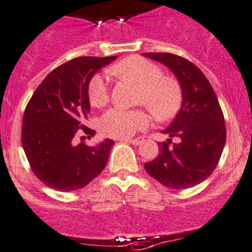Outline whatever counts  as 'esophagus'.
<instances>
[{
	"instance_id": "1",
	"label": "esophagus",
	"mask_w": 252,
	"mask_h": 252,
	"mask_svg": "<svg viewBox=\"0 0 252 252\" xmlns=\"http://www.w3.org/2000/svg\"><path fill=\"white\" fill-rule=\"evenodd\" d=\"M123 142H126V143H130V144L133 145H139L140 143L143 142L142 138H137V139H122Z\"/></svg>"
}]
</instances>
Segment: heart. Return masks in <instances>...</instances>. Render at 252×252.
Wrapping results in <instances>:
<instances>
[{"instance_id": "heart-1", "label": "heart", "mask_w": 252, "mask_h": 252, "mask_svg": "<svg viewBox=\"0 0 252 252\" xmlns=\"http://www.w3.org/2000/svg\"><path fill=\"white\" fill-rule=\"evenodd\" d=\"M114 74L139 86L138 102L145 104L160 121L173 118L183 103L182 84L175 77L163 76L158 64L143 57L124 58L112 68ZM88 99L93 107H102L109 99L107 79L94 74L88 84ZM150 126V117L145 110L112 108L102 115L99 128L103 134L113 138H129Z\"/></svg>"}]
</instances>
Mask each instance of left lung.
I'll return each mask as SVG.
<instances>
[{
	"mask_svg": "<svg viewBox=\"0 0 252 252\" xmlns=\"http://www.w3.org/2000/svg\"><path fill=\"white\" fill-rule=\"evenodd\" d=\"M163 63L175 74L183 88L182 108L163 130L179 138L170 145L159 143L160 153L144 164L147 173L173 189H188L210 176L218 165L226 140L222 110L213 87L194 63L171 53H143Z\"/></svg>",
	"mask_w": 252,
	"mask_h": 252,
	"instance_id": "obj_1",
	"label": "left lung"
}]
</instances>
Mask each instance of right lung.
<instances>
[{
    "instance_id": "right-lung-1",
    "label": "right lung",
    "mask_w": 252,
    "mask_h": 252,
    "mask_svg": "<svg viewBox=\"0 0 252 252\" xmlns=\"http://www.w3.org/2000/svg\"><path fill=\"white\" fill-rule=\"evenodd\" d=\"M117 58L78 57L52 70L31 97L22 122V147L31 169L43 184L60 191L88 185L107 164L114 142L95 147L73 144L91 109L88 84L94 73Z\"/></svg>"
}]
</instances>
